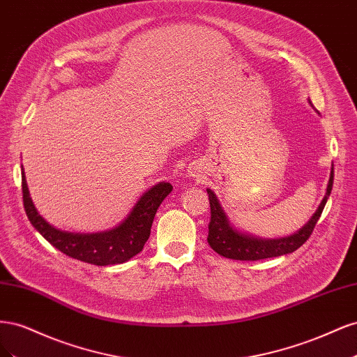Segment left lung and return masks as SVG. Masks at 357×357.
<instances>
[{
  "instance_id": "1",
  "label": "left lung",
  "mask_w": 357,
  "mask_h": 357,
  "mask_svg": "<svg viewBox=\"0 0 357 357\" xmlns=\"http://www.w3.org/2000/svg\"><path fill=\"white\" fill-rule=\"evenodd\" d=\"M311 104V102H310ZM333 185V167L331 168V177L326 188V195L321 199L319 208L312 214V218L307 222V225L283 238H257L250 234L241 232L229 222L228 214L225 213L219 198L211 189H207L210 208H211V219L208 225V244L215 253H219L223 257L235 259V261H261V259L277 257L287 253L298 250L304 244L308 236L312 234V229L320 219V214L325 208L326 201L331 195Z\"/></svg>"
}]
</instances>
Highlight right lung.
Segmentation results:
<instances>
[{
  "label": "right lung",
  "mask_w": 357,
  "mask_h": 357,
  "mask_svg": "<svg viewBox=\"0 0 357 357\" xmlns=\"http://www.w3.org/2000/svg\"><path fill=\"white\" fill-rule=\"evenodd\" d=\"M171 190L172 186L167 181H160L150 188L137 201L125 220L113 229L93 234L68 232L55 228L40 215L29 197L22 167L24 207L31 225L63 255L98 266L123 264L143 250L150 236V228H152L159 205L169 195Z\"/></svg>",
  "instance_id": "add662e5"
}]
</instances>
